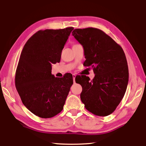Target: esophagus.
I'll use <instances>...</instances> for the list:
<instances>
[{
  "instance_id": "obj_1",
  "label": "esophagus",
  "mask_w": 146,
  "mask_h": 146,
  "mask_svg": "<svg viewBox=\"0 0 146 146\" xmlns=\"http://www.w3.org/2000/svg\"><path fill=\"white\" fill-rule=\"evenodd\" d=\"M75 77H76V75L75 74H73V82H75Z\"/></svg>"
}]
</instances>
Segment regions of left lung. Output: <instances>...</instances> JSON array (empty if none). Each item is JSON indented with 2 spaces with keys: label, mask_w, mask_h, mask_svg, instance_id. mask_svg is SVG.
Wrapping results in <instances>:
<instances>
[{
  "label": "left lung",
  "mask_w": 146,
  "mask_h": 146,
  "mask_svg": "<svg viewBox=\"0 0 146 146\" xmlns=\"http://www.w3.org/2000/svg\"><path fill=\"white\" fill-rule=\"evenodd\" d=\"M72 35L84 47V65L92 68L95 73L92 80L85 75L77 78L82 87L81 101L89 112L106 116L116 110L127 90L128 68L124 51L98 28L75 29Z\"/></svg>",
  "instance_id": "1"
}]
</instances>
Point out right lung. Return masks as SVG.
Listing matches in <instances>:
<instances>
[{"mask_svg":"<svg viewBox=\"0 0 146 146\" xmlns=\"http://www.w3.org/2000/svg\"><path fill=\"white\" fill-rule=\"evenodd\" d=\"M73 29L39 30L28 40L20 55L16 88L25 106L40 118H52L61 112L73 84L71 74L58 78L51 73L52 64L60 61Z\"/></svg>","mask_w":146,"mask_h":146,"instance_id":"add662e5","label":"right lung"}]
</instances>
